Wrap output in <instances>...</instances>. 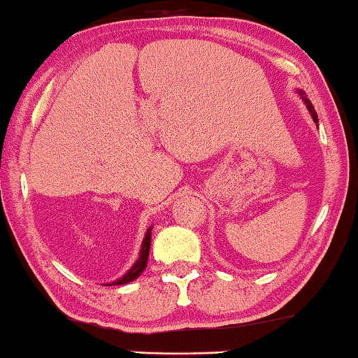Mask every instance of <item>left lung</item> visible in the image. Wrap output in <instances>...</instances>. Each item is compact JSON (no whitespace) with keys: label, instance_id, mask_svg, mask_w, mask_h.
Wrapping results in <instances>:
<instances>
[{"label":"left lung","instance_id":"8db88e82","mask_svg":"<svg viewBox=\"0 0 358 358\" xmlns=\"http://www.w3.org/2000/svg\"><path fill=\"white\" fill-rule=\"evenodd\" d=\"M305 102H306L308 109H310V112H311V117H313V120H315V122H316V124H317V114H316L315 107H313V104H311V102H310V101H308V99H306V97H305Z\"/></svg>","mask_w":358,"mask_h":358}]
</instances>
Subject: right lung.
<instances>
[{"label": "right lung", "instance_id": "add662e5", "mask_svg": "<svg viewBox=\"0 0 358 358\" xmlns=\"http://www.w3.org/2000/svg\"><path fill=\"white\" fill-rule=\"evenodd\" d=\"M150 244H151V228L146 231V236L143 239V244H141V251H140V259L135 262V266L130 268L129 272L125 273L124 277L119 278V280L109 283V285H124V283H129L131 280H135L136 277L140 275L141 272L145 271L146 262H148V256H150Z\"/></svg>", "mask_w": 358, "mask_h": 358}]
</instances>
